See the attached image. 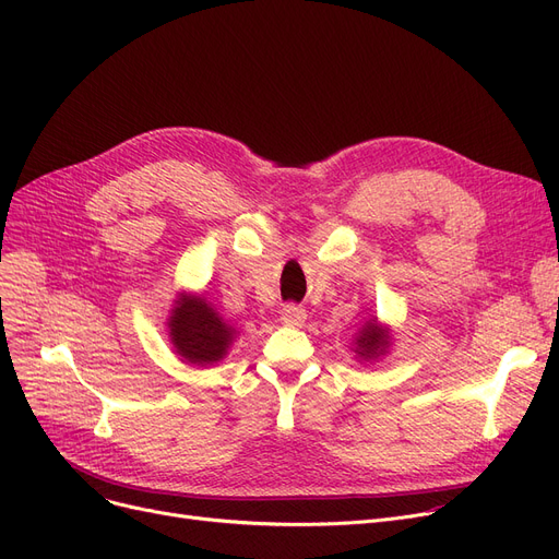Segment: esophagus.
<instances>
[{
  "instance_id": "esophagus-1",
  "label": "esophagus",
  "mask_w": 559,
  "mask_h": 559,
  "mask_svg": "<svg viewBox=\"0 0 559 559\" xmlns=\"http://www.w3.org/2000/svg\"><path fill=\"white\" fill-rule=\"evenodd\" d=\"M281 321L285 326H304L306 310L301 306H283Z\"/></svg>"
}]
</instances>
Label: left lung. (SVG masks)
Instances as JSON below:
<instances>
[{"label":"left lung","instance_id":"1","mask_svg":"<svg viewBox=\"0 0 559 559\" xmlns=\"http://www.w3.org/2000/svg\"><path fill=\"white\" fill-rule=\"evenodd\" d=\"M392 342V329L388 324H380L378 317H371L356 333L354 342H350V350H354V356L360 365H373L390 354Z\"/></svg>","mask_w":559,"mask_h":559}]
</instances>
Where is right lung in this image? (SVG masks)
Segmentation results:
<instances>
[{
    "instance_id": "add662e5",
    "label": "right lung",
    "mask_w": 559,
    "mask_h": 559,
    "mask_svg": "<svg viewBox=\"0 0 559 559\" xmlns=\"http://www.w3.org/2000/svg\"><path fill=\"white\" fill-rule=\"evenodd\" d=\"M174 354L194 367H211L228 356L240 331L197 292H179L167 317Z\"/></svg>"
}]
</instances>
